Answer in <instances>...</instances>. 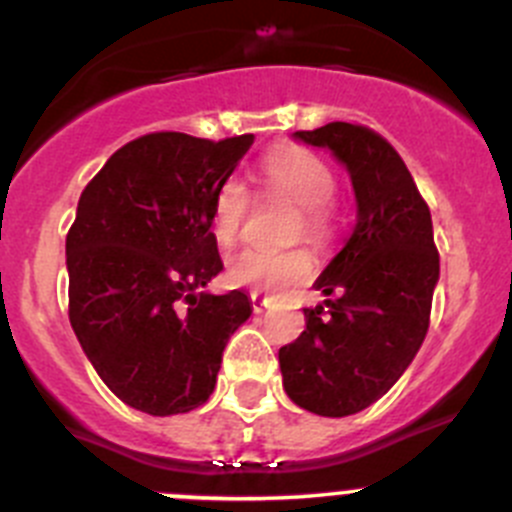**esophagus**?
Listing matches in <instances>:
<instances>
[{"instance_id":"34e87169","label":"esophagus","mask_w":512,"mask_h":512,"mask_svg":"<svg viewBox=\"0 0 512 512\" xmlns=\"http://www.w3.org/2000/svg\"><path fill=\"white\" fill-rule=\"evenodd\" d=\"M269 304H271V301L266 299V296H261L259 291H251V306H253V311H256V314H261V311L269 309Z\"/></svg>"}]
</instances>
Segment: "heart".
Listing matches in <instances>:
<instances>
[{"label": "heart", "mask_w": 512, "mask_h": 512, "mask_svg": "<svg viewBox=\"0 0 512 512\" xmlns=\"http://www.w3.org/2000/svg\"><path fill=\"white\" fill-rule=\"evenodd\" d=\"M259 186L264 196L294 203L289 223V241H301L316 248L332 243L337 233V206H334L332 165L314 150L301 145H279L269 150L259 165ZM253 196L238 178L223 180L211 203V231L221 246L238 241L251 213ZM314 274V259L306 248L264 251L243 248L233 253L226 264V279L231 286L253 291H284L299 286Z\"/></svg>", "instance_id": "b5f03b06"}]
</instances>
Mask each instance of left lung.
Instances as JSON below:
<instances>
[{
	"instance_id": "left-lung-1",
	"label": "left lung",
	"mask_w": 512,
	"mask_h": 512,
	"mask_svg": "<svg viewBox=\"0 0 512 512\" xmlns=\"http://www.w3.org/2000/svg\"><path fill=\"white\" fill-rule=\"evenodd\" d=\"M349 168L357 223L304 309L306 329L279 349L284 389L321 417H347L377 402L415 359L430 326L440 253L432 216L405 160L362 123L296 130Z\"/></svg>"
}]
</instances>
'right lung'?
<instances>
[{"instance_id": "obj_1", "label": "right lung", "mask_w": 512, "mask_h": 512, "mask_svg": "<svg viewBox=\"0 0 512 512\" xmlns=\"http://www.w3.org/2000/svg\"><path fill=\"white\" fill-rule=\"evenodd\" d=\"M253 135H140L90 180L67 231L70 324L125 405L165 417L211 397L228 337L251 316L243 291H198L223 261L211 203Z\"/></svg>"}]
</instances>
